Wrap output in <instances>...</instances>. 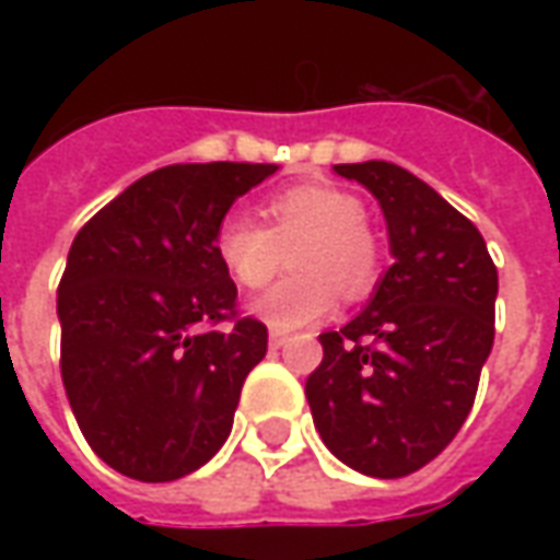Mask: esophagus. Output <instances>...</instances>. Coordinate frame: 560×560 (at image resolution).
Returning <instances> with one entry per match:
<instances>
[{"label": "esophagus", "instance_id": "esophagus-1", "mask_svg": "<svg viewBox=\"0 0 560 560\" xmlns=\"http://www.w3.org/2000/svg\"><path fill=\"white\" fill-rule=\"evenodd\" d=\"M288 345V332L284 329H269V348H284Z\"/></svg>", "mask_w": 560, "mask_h": 560}]
</instances>
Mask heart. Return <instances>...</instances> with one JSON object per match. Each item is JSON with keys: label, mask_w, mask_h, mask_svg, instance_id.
<instances>
[{"label": "heart", "mask_w": 560, "mask_h": 560, "mask_svg": "<svg viewBox=\"0 0 560 560\" xmlns=\"http://www.w3.org/2000/svg\"><path fill=\"white\" fill-rule=\"evenodd\" d=\"M264 224L228 215L215 228V255L236 284L264 288L291 252L288 279L260 293L252 312L276 329H303L345 300H363L381 276V245L363 200L339 185L300 183L260 203Z\"/></svg>", "instance_id": "1"}]
</instances>
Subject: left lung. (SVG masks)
I'll list each match as a JSON object with an SVG mask.
<instances>
[{
	"instance_id": "obj_1",
	"label": "left lung",
	"mask_w": 560,
	"mask_h": 560,
	"mask_svg": "<svg viewBox=\"0 0 560 560\" xmlns=\"http://www.w3.org/2000/svg\"><path fill=\"white\" fill-rule=\"evenodd\" d=\"M336 173L377 197L396 260L351 324L320 332L305 396L332 456L396 480L468 420L494 341L498 269L480 231L411 171L363 161Z\"/></svg>"
}]
</instances>
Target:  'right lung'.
<instances>
[{
	"label": "right lung",
	"instance_id": "right-lung-1",
	"mask_svg": "<svg viewBox=\"0 0 560 560\" xmlns=\"http://www.w3.org/2000/svg\"><path fill=\"white\" fill-rule=\"evenodd\" d=\"M276 164H167L74 236L59 281L62 384L95 456L131 480L171 482L228 441L267 327L236 312L215 228ZM228 323V330L212 326Z\"/></svg>",
	"mask_w": 560,
	"mask_h": 560
}]
</instances>
